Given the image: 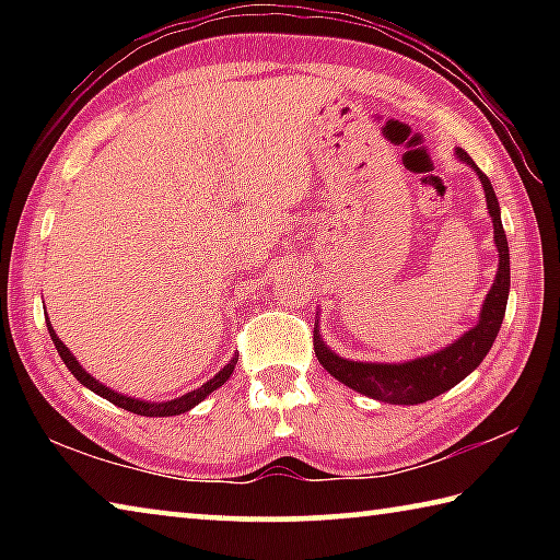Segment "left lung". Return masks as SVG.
<instances>
[{
	"instance_id": "left-lung-1",
	"label": "left lung",
	"mask_w": 560,
	"mask_h": 560,
	"mask_svg": "<svg viewBox=\"0 0 560 560\" xmlns=\"http://www.w3.org/2000/svg\"><path fill=\"white\" fill-rule=\"evenodd\" d=\"M459 160L477 170V175L485 185L487 195V210L491 214V222H494V242L499 249V271L494 279V287L487 293L485 306H481L479 324L471 330H467L459 340H454L452 346L444 350H438L434 355H424L417 360H407V363H358V360H346L330 353L326 348L324 338L318 334L314 336V350L318 363L326 368V371L336 377V381L346 383L353 387L360 395L375 397L381 402L390 405H417L428 402L432 397L447 393L450 387L462 383L474 368H477L485 355L489 353L491 343L501 328V320L506 314V299H509V283H511V271H509V244L504 226H501V214H499V202L494 195V187H491L489 177L481 173V170L474 165V160L457 150Z\"/></svg>"
}]
</instances>
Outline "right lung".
<instances>
[{
    "instance_id": "1",
    "label": "right lung",
    "mask_w": 560,
    "mask_h": 560,
    "mask_svg": "<svg viewBox=\"0 0 560 560\" xmlns=\"http://www.w3.org/2000/svg\"><path fill=\"white\" fill-rule=\"evenodd\" d=\"M46 326H49V334H51L54 346H56V350H59L61 360L66 363V368H69V371L73 373L75 381H79L81 385H86L89 390H93L96 395L106 397L108 402L122 407V410L136 412V415H143V417H173V415H183V412H187V410H192V407H195L197 402H202L207 395L214 393L217 387H220V385H224L226 381H230V375L234 373L236 358H240V355H234V358L230 360V363H226V365L222 368V371L212 377V381H207L202 387H197V390H192V393H187V395H183V397H177V400H167V402H145V400H138V397H128V395L113 393L110 387H106L103 383H98L96 377H91V375H89L86 371H83V368L79 365V360H75V358L71 355V350L61 343L59 336L54 334L51 324H46Z\"/></svg>"
}]
</instances>
